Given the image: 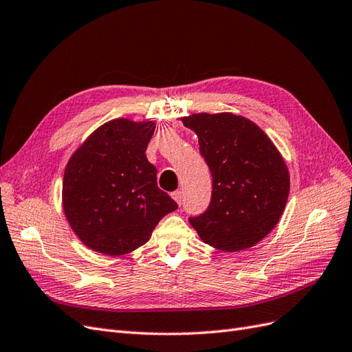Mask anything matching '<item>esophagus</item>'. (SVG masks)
<instances>
[{
    "label": "esophagus",
    "mask_w": 352,
    "mask_h": 352,
    "mask_svg": "<svg viewBox=\"0 0 352 352\" xmlns=\"http://www.w3.org/2000/svg\"><path fill=\"white\" fill-rule=\"evenodd\" d=\"M171 196H173V199H174L177 203H178L179 206L183 205V192H181V191H178V190H177V191H174V192H173Z\"/></svg>",
    "instance_id": "1"
}]
</instances>
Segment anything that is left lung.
<instances>
[{
	"label": "left lung",
	"mask_w": 352,
	"mask_h": 352,
	"mask_svg": "<svg viewBox=\"0 0 352 352\" xmlns=\"http://www.w3.org/2000/svg\"><path fill=\"white\" fill-rule=\"evenodd\" d=\"M197 134L212 174V199L190 223L206 244L240 252L275 228L289 195V173L265 131L231 112L181 118Z\"/></svg>",
	"instance_id": "8db88e82"
}]
</instances>
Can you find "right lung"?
<instances>
[{
    "instance_id": "add662e5",
    "label": "right lung",
    "mask_w": 352,
    "mask_h": 352,
    "mask_svg": "<svg viewBox=\"0 0 352 352\" xmlns=\"http://www.w3.org/2000/svg\"><path fill=\"white\" fill-rule=\"evenodd\" d=\"M155 127L153 121H108L67 162L63 209L90 250L127 254L149 241L157 222L178 208L157 187V171L146 157Z\"/></svg>"
}]
</instances>
